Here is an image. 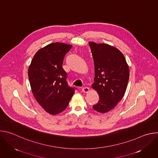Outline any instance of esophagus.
<instances>
[{
	"label": "esophagus",
	"instance_id": "obj_1",
	"mask_svg": "<svg viewBox=\"0 0 158 158\" xmlns=\"http://www.w3.org/2000/svg\"><path fill=\"white\" fill-rule=\"evenodd\" d=\"M82 91L84 93H88L89 92V88L87 87H84L82 89Z\"/></svg>",
	"mask_w": 158,
	"mask_h": 158
}]
</instances>
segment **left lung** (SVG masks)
Masks as SVG:
<instances>
[{
  "mask_svg": "<svg viewBox=\"0 0 158 158\" xmlns=\"http://www.w3.org/2000/svg\"><path fill=\"white\" fill-rule=\"evenodd\" d=\"M94 63V82L92 88L99 96L93 108L104 114L114 109L123 99L127 88L129 69L123 54L104 43L89 42Z\"/></svg>",
  "mask_w": 158,
  "mask_h": 158,
  "instance_id": "8db88e82",
  "label": "left lung"
}]
</instances>
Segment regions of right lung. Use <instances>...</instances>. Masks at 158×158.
Here are the masks:
<instances>
[{"label": "right lung", "mask_w": 158, "mask_h": 158, "mask_svg": "<svg viewBox=\"0 0 158 158\" xmlns=\"http://www.w3.org/2000/svg\"><path fill=\"white\" fill-rule=\"evenodd\" d=\"M72 46L51 43L35 54L29 67L28 76L32 93L42 107L51 115L60 113L68 106L74 89L67 85L62 68L66 53Z\"/></svg>", "instance_id": "right-lung-1"}]
</instances>
